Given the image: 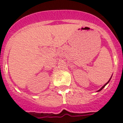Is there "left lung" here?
Returning <instances> with one entry per match:
<instances>
[{
    "instance_id": "obj_1",
    "label": "left lung",
    "mask_w": 123,
    "mask_h": 123,
    "mask_svg": "<svg viewBox=\"0 0 123 123\" xmlns=\"http://www.w3.org/2000/svg\"><path fill=\"white\" fill-rule=\"evenodd\" d=\"M111 78H112V77H111V79H109V81H108V82H107V83H106V84H105V85H104V86H103V87H101V89H99V90H98V92H99V91H101V90L103 89V88L105 87V86H106V85H107V84H108V83H109V81L111 80Z\"/></svg>"
}]
</instances>
